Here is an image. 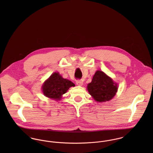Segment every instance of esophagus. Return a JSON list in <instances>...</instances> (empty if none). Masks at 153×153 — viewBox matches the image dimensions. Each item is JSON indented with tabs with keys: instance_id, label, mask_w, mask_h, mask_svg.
<instances>
[{
	"instance_id": "1",
	"label": "esophagus",
	"mask_w": 153,
	"mask_h": 153,
	"mask_svg": "<svg viewBox=\"0 0 153 153\" xmlns=\"http://www.w3.org/2000/svg\"><path fill=\"white\" fill-rule=\"evenodd\" d=\"M76 84L78 86H82L83 85V82L82 81H80V80H78L76 81Z\"/></svg>"
}]
</instances>
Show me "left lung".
Here are the masks:
<instances>
[{
  "instance_id": "1",
  "label": "left lung",
  "mask_w": 153,
  "mask_h": 153,
  "mask_svg": "<svg viewBox=\"0 0 153 153\" xmlns=\"http://www.w3.org/2000/svg\"><path fill=\"white\" fill-rule=\"evenodd\" d=\"M89 94L97 102H103L112 99L117 92V84L104 72L97 71L91 82L88 84Z\"/></svg>"
}]
</instances>
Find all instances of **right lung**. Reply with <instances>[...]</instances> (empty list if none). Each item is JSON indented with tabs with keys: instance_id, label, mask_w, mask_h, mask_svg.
<instances>
[{
	"instance_id": "obj_1",
	"label": "right lung",
	"mask_w": 153,
	"mask_h": 153,
	"mask_svg": "<svg viewBox=\"0 0 153 153\" xmlns=\"http://www.w3.org/2000/svg\"><path fill=\"white\" fill-rule=\"evenodd\" d=\"M71 87H75L72 82L63 78L58 72H54L45 81L42 88L45 96L58 101Z\"/></svg>"
}]
</instances>
